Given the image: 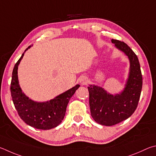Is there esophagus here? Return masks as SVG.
Instances as JSON below:
<instances>
[{
	"label": "esophagus",
	"mask_w": 156,
	"mask_h": 156,
	"mask_svg": "<svg viewBox=\"0 0 156 156\" xmlns=\"http://www.w3.org/2000/svg\"><path fill=\"white\" fill-rule=\"evenodd\" d=\"M88 78L86 76H81L80 78V82L82 84V85H86V83L88 82Z\"/></svg>",
	"instance_id": "esophagus-1"
}]
</instances>
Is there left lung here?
I'll use <instances>...</instances> for the list:
<instances>
[{
  "mask_svg": "<svg viewBox=\"0 0 156 156\" xmlns=\"http://www.w3.org/2000/svg\"><path fill=\"white\" fill-rule=\"evenodd\" d=\"M116 47L129 58V76L123 90L115 95L101 87L90 85L89 104L91 116L97 123L112 126L127 119L137 108L143 86V76L138 57L125 42L112 40Z\"/></svg>",
  "mask_w": 156,
  "mask_h": 156,
  "instance_id": "obj_1",
  "label": "left lung"
}]
</instances>
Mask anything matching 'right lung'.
Masks as SVG:
<instances>
[{
  "instance_id": "1",
  "label": "right lung",
  "mask_w": 156,
  "mask_h": 156,
  "mask_svg": "<svg viewBox=\"0 0 156 156\" xmlns=\"http://www.w3.org/2000/svg\"><path fill=\"white\" fill-rule=\"evenodd\" d=\"M24 54L16 62L12 72L10 90L16 110L21 119L29 126L43 130L56 127L64 119L68 103L80 86L77 84L48 101L37 102L30 99L22 91L18 78V65Z\"/></svg>"
}]
</instances>
